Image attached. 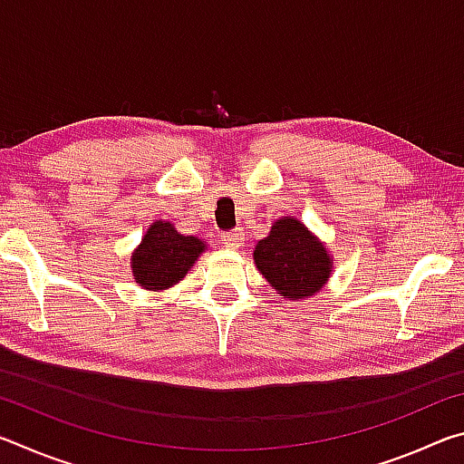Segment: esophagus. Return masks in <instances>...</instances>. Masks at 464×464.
I'll return each mask as SVG.
<instances>
[{
	"instance_id": "esophagus-1",
	"label": "esophagus",
	"mask_w": 464,
	"mask_h": 464,
	"mask_svg": "<svg viewBox=\"0 0 464 464\" xmlns=\"http://www.w3.org/2000/svg\"><path fill=\"white\" fill-rule=\"evenodd\" d=\"M221 241L225 243L227 247H231V249H237L241 243H243V233L241 231H223L221 233Z\"/></svg>"
}]
</instances>
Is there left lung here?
I'll list each match as a JSON object with an SVG mask.
<instances>
[{
	"mask_svg": "<svg viewBox=\"0 0 464 464\" xmlns=\"http://www.w3.org/2000/svg\"><path fill=\"white\" fill-rule=\"evenodd\" d=\"M254 260L264 278L290 301L315 295L332 272L325 247L290 217L274 223L268 237L257 241Z\"/></svg>",
	"mask_w": 464,
	"mask_h": 464,
	"instance_id": "obj_1",
	"label": "left lung"
}]
</instances>
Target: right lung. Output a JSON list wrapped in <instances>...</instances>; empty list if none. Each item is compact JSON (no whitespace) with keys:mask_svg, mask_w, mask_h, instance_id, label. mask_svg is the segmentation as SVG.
Returning <instances> with one entry per match:
<instances>
[{"mask_svg":"<svg viewBox=\"0 0 464 464\" xmlns=\"http://www.w3.org/2000/svg\"><path fill=\"white\" fill-rule=\"evenodd\" d=\"M202 251L200 239L178 233L171 223L157 221L130 257L132 274L140 286L163 290L182 280Z\"/></svg>","mask_w":464,"mask_h":464,"instance_id":"add662e5","label":"right lung"}]
</instances>
